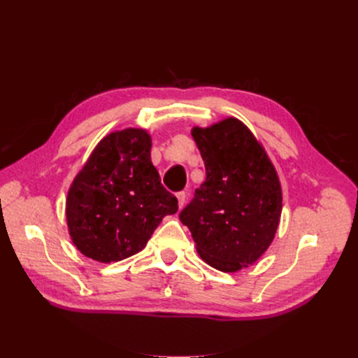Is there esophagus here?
Listing matches in <instances>:
<instances>
[{
	"label": "esophagus",
	"mask_w": 358,
	"mask_h": 358,
	"mask_svg": "<svg viewBox=\"0 0 358 358\" xmlns=\"http://www.w3.org/2000/svg\"><path fill=\"white\" fill-rule=\"evenodd\" d=\"M176 199H178L179 209H180V208H183V204H185V200H187L185 192H178V194H176Z\"/></svg>",
	"instance_id": "esophagus-1"
}]
</instances>
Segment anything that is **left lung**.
I'll list each match as a JSON object with an SVG mask.
<instances>
[{
	"label": "left lung",
	"mask_w": 358,
	"mask_h": 358,
	"mask_svg": "<svg viewBox=\"0 0 358 358\" xmlns=\"http://www.w3.org/2000/svg\"><path fill=\"white\" fill-rule=\"evenodd\" d=\"M191 136L204 161L206 180L179 218L203 262L234 273L254 264L273 242L282 188L263 145L239 119L194 127Z\"/></svg>",
	"instance_id": "obj_1"
}]
</instances>
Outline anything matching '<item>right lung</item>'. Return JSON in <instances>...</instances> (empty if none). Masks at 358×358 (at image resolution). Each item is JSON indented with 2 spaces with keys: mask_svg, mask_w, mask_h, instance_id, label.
I'll return each instance as SVG.
<instances>
[{
  "mask_svg": "<svg viewBox=\"0 0 358 358\" xmlns=\"http://www.w3.org/2000/svg\"><path fill=\"white\" fill-rule=\"evenodd\" d=\"M152 138L143 128L107 134L76 175L66 218L74 246L99 263L142 251L178 199L161 185L150 161Z\"/></svg>",
  "mask_w": 358,
  "mask_h": 358,
  "instance_id": "obj_1",
  "label": "right lung"
}]
</instances>
